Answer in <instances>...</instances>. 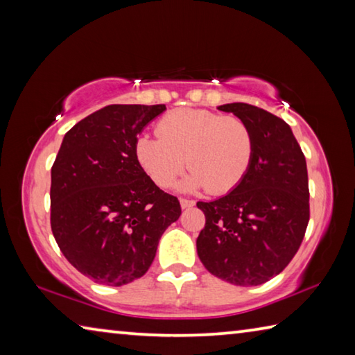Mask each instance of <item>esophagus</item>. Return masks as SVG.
<instances>
[{"label":"esophagus","instance_id":"obj_1","mask_svg":"<svg viewBox=\"0 0 355 355\" xmlns=\"http://www.w3.org/2000/svg\"><path fill=\"white\" fill-rule=\"evenodd\" d=\"M180 205H182L183 209H186V208L194 207L196 202H194V200H189V199H180Z\"/></svg>","mask_w":355,"mask_h":355}]
</instances>
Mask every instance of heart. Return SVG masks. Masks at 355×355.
Instances as JSON below:
<instances>
[{"label": "heart", "instance_id": "b5f03b06", "mask_svg": "<svg viewBox=\"0 0 355 355\" xmlns=\"http://www.w3.org/2000/svg\"><path fill=\"white\" fill-rule=\"evenodd\" d=\"M156 133L158 137H137L135 155L159 188L175 183L186 158L191 172L184 189L225 194L243 182L255 155L254 133L243 119L207 110L172 111L159 120Z\"/></svg>", "mask_w": 355, "mask_h": 355}]
</instances>
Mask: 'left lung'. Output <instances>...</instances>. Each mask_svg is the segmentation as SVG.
<instances>
[{"label": "left lung", "instance_id": "left-lung-1", "mask_svg": "<svg viewBox=\"0 0 355 355\" xmlns=\"http://www.w3.org/2000/svg\"><path fill=\"white\" fill-rule=\"evenodd\" d=\"M218 110L249 125L255 155L235 189L197 202L205 214L197 255L218 279L257 286L284 271L302 243L310 219L307 163L285 120L248 103Z\"/></svg>", "mask_w": 355, "mask_h": 355}]
</instances>
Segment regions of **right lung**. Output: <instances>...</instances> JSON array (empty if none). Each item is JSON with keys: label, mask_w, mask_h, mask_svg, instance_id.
<instances>
[{"label": "right lung", "mask_w": 355, "mask_h": 355, "mask_svg": "<svg viewBox=\"0 0 355 355\" xmlns=\"http://www.w3.org/2000/svg\"><path fill=\"white\" fill-rule=\"evenodd\" d=\"M164 105H110L65 133L51 167V230L71 266L95 284L142 277L182 208L161 191L135 144Z\"/></svg>", "instance_id": "right-lung-1"}]
</instances>
